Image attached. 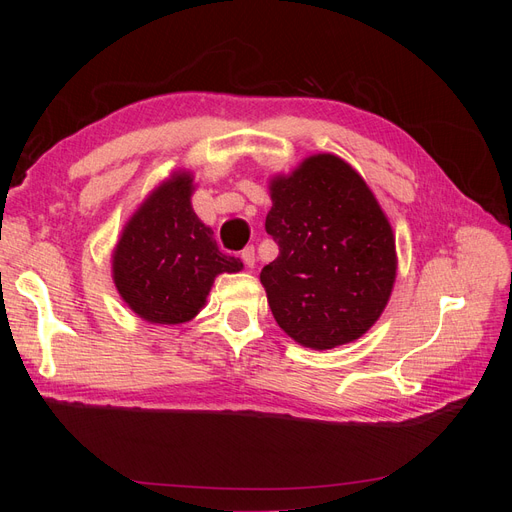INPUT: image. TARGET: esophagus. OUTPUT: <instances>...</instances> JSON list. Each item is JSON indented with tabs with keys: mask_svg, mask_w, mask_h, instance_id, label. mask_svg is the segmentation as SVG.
<instances>
[{
	"mask_svg": "<svg viewBox=\"0 0 512 512\" xmlns=\"http://www.w3.org/2000/svg\"><path fill=\"white\" fill-rule=\"evenodd\" d=\"M241 260L245 262L247 269H254V265H256V252H254L252 245L245 247V250L241 252Z\"/></svg>",
	"mask_w": 512,
	"mask_h": 512,
	"instance_id": "esophagus-1",
	"label": "esophagus"
}]
</instances>
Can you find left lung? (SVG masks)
I'll return each mask as SVG.
<instances>
[{"label":"left lung","mask_w":512,"mask_h":512,"mask_svg":"<svg viewBox=\"0 0 512 512\" xmlns=\"http://www.w3.org/2000/svg\"><path fill=\"white\" fill-rule=\"evenodd\" d=\"M265 228L280 254L260 271L275 322L294 342L331 350L367 333L391 299L393 228L363 177L333 153L269 183Z\"/></svg>","instance_id":"8db88e82"}]
</instances>
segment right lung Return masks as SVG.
I'll use <instances>...</instances> for the list:
<instances>
[{
  "label": "right lung",
  "instance_id": "1",
  "mask_svg": "<svg viewBox=\"0 0 512 512\" xmlns=\"http://www.w3.org/2000/svg\"><path fill=\"white\" fill-rule=\"evenodd\" d=\"M194 177L170 175L134 211L113 250V282L132 312L151 324L192 320L220 273L243 262L220 252L192 209Z\"/></svg>",
  "mask_w": 512,
  "mask_h": 512
}]
</instances>
